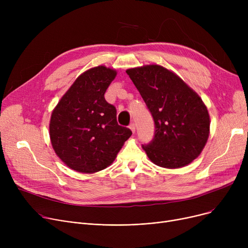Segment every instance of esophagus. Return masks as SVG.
Returning a JSON list of instances; mask_svg holds the SVG:
<instances>
[{"mask_svg": "<svg viewBox=\"0 0 248 248\" xmlns=\"http://www.w3.org/2000/svg\"><path fill=\"white\" fill-rule=\"evenodd\" d=\"M129 128H131V131L133 132V134L136 133V124L134 123L131 124V125H129Z\"/></svg>", "mask_w": 248, "mask_h": 248, "instance_id": "obj_1", "label": "esophagus"}]
</instances>
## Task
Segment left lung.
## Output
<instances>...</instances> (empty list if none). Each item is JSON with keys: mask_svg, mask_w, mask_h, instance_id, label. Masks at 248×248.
I'll return each mask as SVG.
<instances>
[{"mask_svg": "<svg viewBox=\"0 0 248 248\" xmlns=\"http://www.w3.org/2000/svg\"><path fill=\"white\" fill-rule=\"evenodd\" d=\"M126 73L155 122L154 139L142 145L149 159L168 169L192 163L204 149L210 131L209 113L201 97L160 65L131 68Z\"/></svg>", "mask_w": 248, "mask_h": 248, "instance_id": "obj_1", "label": "left lung"}]
</instances>
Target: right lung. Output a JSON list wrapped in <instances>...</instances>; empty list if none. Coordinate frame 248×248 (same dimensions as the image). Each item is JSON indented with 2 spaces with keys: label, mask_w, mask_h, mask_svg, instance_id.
I'll use <instances>...</instances> for the list:
<instances>
[{
  "label": "right lung",
  "mask_w": 248,
  "mask_h": 248,
  "mask_svg": "<svg viewBox=\"0 0 248 248\" xmlns=\"http://www.w3.org/2000/svg\"><path fill=\"white\" fill-rule=\"evenodd\" d=\"M116 71L97 66L76 78L52 111V147L70 169L91 174L108 168L132 131L116 122V109L104 93Z\"/></svg>",
  "instance_id": "right-lung-1"
}]
</instances>
